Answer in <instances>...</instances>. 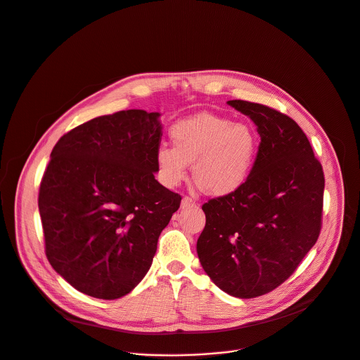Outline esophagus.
<instances>
[{"mask_svg": "<svg viewBox=\"0 0 360 360\" xmlns=\"http://www.w3.org/2000/svg\"><path fill=\"white\" fill-rule=\"evenodd\" d=\"M195 200H193L191 197H183L181 200V208H190V207H195Z\"/></svg>", "mask_w": 360, "mask_h": 360, "instance_id": "obj_1", "label": "esophagus"}]
</instances>
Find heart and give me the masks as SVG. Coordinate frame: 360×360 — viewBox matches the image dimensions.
Listing matches in <instances>:
<instances>
[{
	"mask_svg": "<svg viewBox=\"0 0 360 360\" xmlns=\"http://www.w3.org/2000/svg\"><path fill=\"white\" fill-rule=\"evenodd\" d=\"M170 145L156 150L162 183L177 187L193 165L194 184L205 194L226 195L248 177L258 150L255 130L243 122L200 113L177 122L169 131Z\"/></svg>",
	"mask_w": 360,
	"mask_h": 360,
	"instance_id": "b5f03b06",
	"label": "heart"
}]
</instances>
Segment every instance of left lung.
<instances>
[{"label": "left lung", "instance_id": "left-lung-1", "mask_svg": "<svg viewBox=\"0 0 360 360\" xmlns=\"http://www.w3.org/2000/svg\"><path fill=\"white\" fill-rule=\"evenodd\" d=\"M255 124L261 143L247 180L202 204L198 259L211 281L237 298L271 292L315 245L325 177L298 123L272 108L229 101Z\"/></svg>", "mask_w": 360, "mask_h": 360}]
</instances>
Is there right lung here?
I'll return each instance as SVG.
<instances>
[{
    "instance_id": "obj_1",
    "label": "right lung",
    "mask_w": 360,
    "mask_h": 360,
    "mask_svg": "<svg viewBox=\"0 0 360 360\" xmlns=\"http://www.w3.org/2000/svg\"><path fill=\"white\" fill-rule=\"evenodd\" d=\"M160 113L95 117L63 134L42 176L45 254L75 290L99 300L129 294L148 274L181 195L156 179Z\"/></svg>"
}]
</instances>
